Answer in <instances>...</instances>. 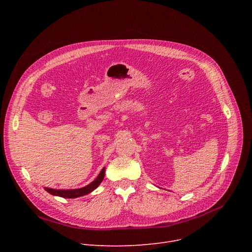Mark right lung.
<instances>
[{"label": "right lung", "mask_w": 252, "mask_h": 252, "mask_svg": "<svg viewBox=\"0 0 252 252\" xmlns=\"http://www.w3.org/2000/svg\"><path fill=\"white\" fill-rule=\"evenodd\" d=\"M105 177V167L102 168L100 171L99 176L93 181L91 184L87 185L86 187L79 188V189H70V190H57V189H51V188H45V190L54 196H59L63 198H77L84 195H87L91 193L92 191H94L99 185L102 183L103 179Z\"/></svg>", "instance_id": "obj_1"}]
</instances>
